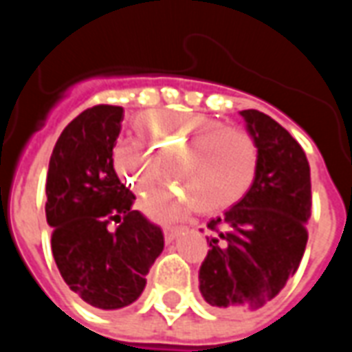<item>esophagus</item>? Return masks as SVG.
<instances>
[{"instance_id": "esophagus-1", "label": "esophagus", "mask_w": 352, "mask_h": 352, "mask_svg": "<svg viewBox=\"0 0 352 352\" xmlns=\"http://www.w3.org/2000/svg\"><path fill=\"white\" fill-rule=\"evenodd\" d=\"M184 230H186V228H169V230H166V234H164V237H166V243H171V241H173V239H175V237L179 236L181 232H184Z\"/></svg>"}]
</instances>
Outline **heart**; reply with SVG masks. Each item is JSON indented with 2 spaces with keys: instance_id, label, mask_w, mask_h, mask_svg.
Listing matches in <instances>:
<instances>
[{
  "instance_id": "1",
  "label": "heart",
  "mask_w": 352,
  "mask_h": 352,
  "mask_svg": "<svg viewBox=\"0 0 352 352\" xmlns=\"http://www.w3.org/2000/svg\"><path fill=\"white\" fill-rule=\"evenodd\" d=\"M139 143L115 146L113 169L138 198H146L169 173L190 194L199 213H219L251 188L258 146L249 131L230 128L211 116L141 115L133 124ZM192 206L183 194L156 196L145 204L154 221H173Z\"/></svg>"
}]
</instances>
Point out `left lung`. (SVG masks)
<instances>
[{
    "mask_svg": "<svg viewBox=\"0 0 352 352\" xmlns=\"http://www.w3.org/2000/svg\"><path fill=\"white\" fill-rule=\"evenodd\" d=\"M247 131L258 146L251 188L209 221V252L199 292L222 313L256 311L279 294L302 262L311 217V171L305 153L272 116L247 109Z\"/></svg>",
    "mask_w": 352,
    "mask_h": 352,
    "instance_id": "obj_1",
    "label": "left lung"
}]
</instances>
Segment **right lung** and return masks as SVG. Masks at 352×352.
Returning a JSON list of instances; mask_svg holds the SVG:
<instances>
[{"mask_svg":"<svg viewBox=\"0 0 352 352\" xmlns=\"http://www.w3.org/2000/svg\"><path fill=\"white\" fill-rule=\"evenodd\" d=\"M122 120L124 109L115 105L82 111L60 133L47 173L45 213L60 275L103 311L135 302L164 251L162 230L131 209L135 196L113 169Z\"/></svg>","mask_w":352,"mask_h":352,"instance_id":"add662e5","label":"right lung"}]
</instances>
